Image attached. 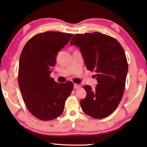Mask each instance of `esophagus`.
<instances>
[{"instance_id":"esophagus-1","label":"esophagus","mask_w":147,"mask_h":147,"mask_svg":"<svg viewBox=\"0 0 147 147\" xmlns=\"http://www.w3.org/2000/svg\"><path fill=\"white\" fill-rule=\"evenodd\" d=\"M80 88H81V86L79 85V84H74V89H79Z\"/></svg>"}]
</instances>
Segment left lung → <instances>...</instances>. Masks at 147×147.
Listing matches in <instances>:
<instances>
[{
	"instance_id": "1",
	"label": "left lung",
	"mask_w": 147,
	"mask_h": 147,
	"mask_svg": "<svg viewBox=\"0 0 147 147\" xmlns=\"http://www.w3.org/2000/svg\"><path fill=\"white\" fill-rule=\"evenodd\" d=\"M70 45L80 49L97 81L94 89L84 86L87 95L80 100L81 108L93 118L106 117L118 106L125 88L128 63L124 49L115 39L99 32L74 35Z\"/></svg>"
}]
</instances>
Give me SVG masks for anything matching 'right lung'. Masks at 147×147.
<instances>
[{"instance_id": "right-lung-1", "label": "right lung", "mask_w": 147, "mask_h": 147, "mask_svg": "<svg viewBox=\"0 0 147 147\" xmlns=\"http://www.w3.org/2000/svg\"><path fill=\"white\" fill-rule=\"evenodd\" d=\"M73 34L46 32L34 36L20 56L18 82L23 100L32 115L42 121L58 117L73 89L71 82L59 84L50 75L58 52Z\"/></svg>"}]
</instances>
